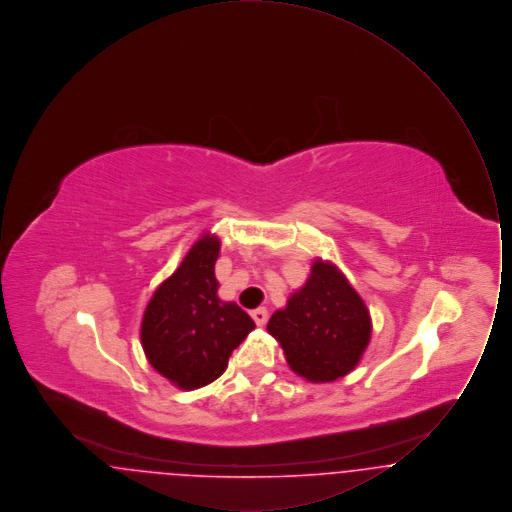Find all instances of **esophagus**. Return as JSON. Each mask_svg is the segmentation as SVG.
<instances>
[{
	"label": "esophagus",
	"mask_w": 512,
	"mask_h": 512,
	"mask_svg": "<svg viewBox=\"0 0 512 512\" xmlns=\"http://www.w3.org/2000/svg\"><path fill=\"white\" fill-rule=\"evenodd\" d=\"M251 318L255 320L257 326H263V324L267 322L268 311L267 309H263V307H261V309H255V311H251Z\"/></svg>",
	"instance_id": "34e87169"
}]
</instances>
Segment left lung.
<instances>
[{
    "instance_id": "8db88e82",
    "label": "left lung",
    "mask_w": 512,
    "mask_h": 512,
    "mask_svg": "<svg viewBox=\"0 0 512 512\" xmlns=\"http://www.w3.org/2000/svg\"><path fill=\"white\" fill-rule=\"evenodd\" d=\"M267 330L295 374L322 384L359 365L372 322L365 301L338 267L317 259L305 286L270 317Z\"/></svg>"
}]
</instances>
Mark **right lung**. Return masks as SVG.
I'll return each mask as SVG.
<instances>
[{
    "instance_id": "obj_1",
    "label": "right lung",
    "mask_w": 512,
    "mask_h": 512,
    "mask_svg": "<svg viewBox=\"0 0 512 512\" xmlns=\"http://www.w3.org/2000/svg\"><path fill=\"white\" fill-rule=\"evenodd\" d=\"M219 253L217 236H201L155 290L142 318L140 338L149 365L180 390L217 380L232 351L255 328L244 309L217 295Z\"/></svg>"
}]
</instances>
